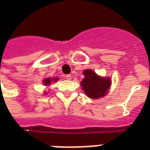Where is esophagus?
Here are the masks:
<instances>
[{
  "label": "esophagus",
  "mask_w": 150,
  "mask_h": 150,
  "mask_svg": "<svg viewBox=\"0 0 150 150\" xmlns=\"http://www.w3.org/2000/svg\"><path fill=\"white\" fill-rule=\"evenodd\" d=\"M66 79L67 80H71V75H66Z\"/></svg>",
  "instance_id": "obj_1"
}]
</instances>
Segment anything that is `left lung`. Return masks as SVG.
I'll use <instances>...</instances> for the list:
<instances>
[{
  "mask_svg": "<svg viewBox=\"0 0 150 150\" xmlns=\"http://www.w3.org/2000/svg\"><path fill=\"white\" fill-rule=\"evenodd\" d=\"M85 78L81 82V86L86 95L91 98H98L107 93L110 86V79L99 77L91 70H85Z\"/></svg>",
  "mask_w": 150,
  "mask_h": 150,
  "instance_id": "1",
  "label": "left lung"
}]
</instances>
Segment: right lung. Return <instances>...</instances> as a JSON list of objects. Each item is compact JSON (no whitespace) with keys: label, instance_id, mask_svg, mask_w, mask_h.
I'll return each mask as SVG.
<instances>
[{"label":"right lung","instance_id":"right-lung-1","mask_svg":"<svg viewBox=\"0 0 150 150\" xmlns=\"http://www.w3.org/2000/svg\"><path fill=\"white\" fill-rule=\"evenodd\" d=\"M52 80V79H44V84H45V85H48V84H50V83H51V81ZM58 80V79L55 78L54 79V80L53 81H57Z\"/></svg>","mask_w":150,"mask_h":150}]
</instances>
